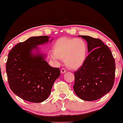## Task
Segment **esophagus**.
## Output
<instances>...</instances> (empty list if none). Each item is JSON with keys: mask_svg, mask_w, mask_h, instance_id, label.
<instances>
[{"mask_svg": "<svg viewBox=\"0 0 123 123\" xmlns=\"http://www.w3.org/2000/svg\"><path fill=\"white\" fill-rule=\"evenodd\" d=\"M65 72H66L65 69L62 68L61 69V74H64Z\"/></svg>", "mask_w": 123, "mask_h": 123, "instance_id": "34e87169", "label": "esophagus"}]
</instances>
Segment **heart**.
<instances>
[{
	"label": "heart",
	"instance_id": "heart-1",
	"mask_svg": "<svg viewBox=\"0 0 123 123\" xmlns=\"http://www.w3.org/2000/svg\"><path fill=\"white\" fill-rule=\"evenodd\" d=\"M51 57L64 60L69 68L77 69L82 66L87 54V45L80 38L61 37L55 42Z\"/></svg>",
	"mask_w": 123,
	"mask_h": 123
}]
</instances>
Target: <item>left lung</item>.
I'll use <instances>...</instances> for the list:
<instances>
[{
  "label": "left lung",
  "mask_w": 123,
  "mask_h": 123,
  "mask_svg": "<svg viewBox=\"0 0 123 123\" xmlns=\"http://www.w3.org/2000/svg\"><path fill=\"white\" fill-rule=\"evenodd\" d=\"M79 36L87 42L89 55L74 73V92L81 99L92 101L111 90L115 81V62L111 51L101 40L89 36Z\"/></svg>",
  "instance_id": "left-lung-1"
}]
</instances>
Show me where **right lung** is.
I'll return each instance as SVG.
<instances>
[{"instance_id": "add662e5", "label": "right lung", "mask_w": 123, "mask_h": 123, "mask_svg": "<svg viewBox=\"0 0 123 123\" xmlns=\"http://www.w3.org/2000/svg\"><path fill=\"white\" fill-rule=\"evenodd\" d=\"M50 37L34 36L17 44L9 52L6 73L10 87L16 95L28 102L39 103L50 95L53 84L60 76L59 68L46 60L38 46L47 43ZM53 39L50 40V42Z\"/></svg>"}]
</instances>
